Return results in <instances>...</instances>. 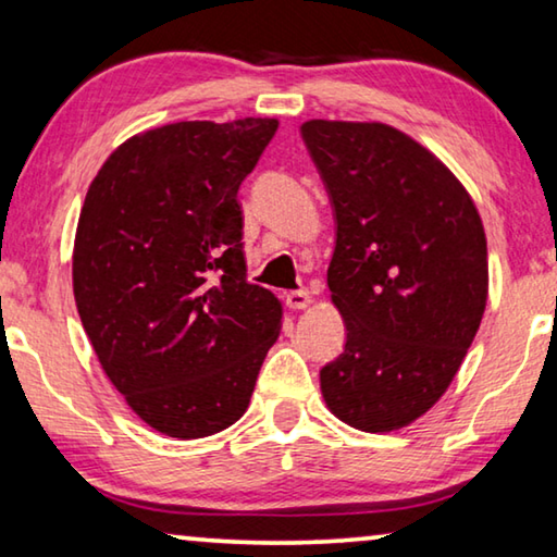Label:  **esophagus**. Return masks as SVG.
<instances>
[{
	"mask_svg": "<svg viewBox=\"0 0 557 557\" xmlns=\"http://www.w3.org/2000/svg\"><path fill=\"white\" fill-rule=\"evenodd\" d=\"M285 302L289 310H305V307H310L312 295L307 293V289H289L285 295Z\"/></svg>",
	"mask_w": 557,
	"mask_h": 557,
	"instance_id": "obj_1",
	"label": "esophagus"
}]
</instances>
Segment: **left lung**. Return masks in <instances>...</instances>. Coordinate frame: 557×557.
I'll return each mask as SVG.
<instances>
[{"label":"left lung","mask_w":557,"mask_h":557,"mask_svg":"<svg viewBox=\"0 0 557 557\" xmlns=\"http://www.w3.org/2000/svg\"><path fill=\"white\" fill-rule=\"evenodd\" d=\"M299 131L334 210L326 285L347 326L322 396L355 429L409 426L444 396L481 326V215L429 148L386 123L312 119Z\"/></svg>","instance_id":"8db88e82"}]
</instances>
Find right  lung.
<instances>
[{
	"mask_svg": "<svg viewBox=\"0 0 557 557\" xmlns=\"http://www.w3.org/2000/svg\"><path fill=\"white\" fill-rule=\"evenodd\" d=\"M277 119L181 121L113 151L88 185L74 297L106 376L148 426L202 438L243 417L282 305L247 282L240 183Z\"/></svg>",
	"mask_w": 557,
	"mask_h": 557,
	"instance_id": "right-lung-1",
	"label": "right lung"
}]
</instances>
